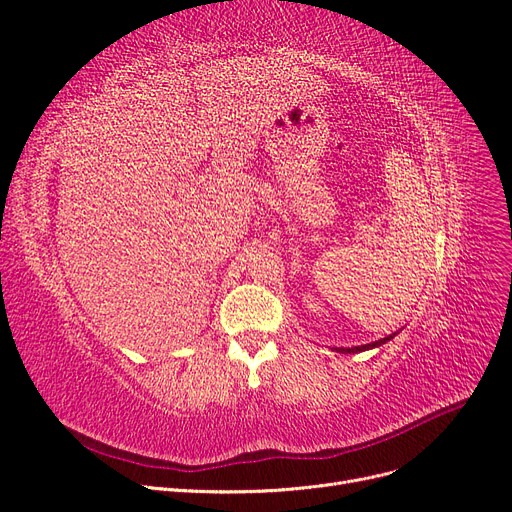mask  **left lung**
I'll list each match as a JSON object with an SVG mask.
<instances>
[{"mask_svg":"<svg viewBox=\"0 0 512 512\" xmlns=\"http://www.w3.org/2000/svg\"><path fill=\"white\" fill-rule=\"evenodd\" d=\"M397 333H393V335H388V337H384V339H380V341H374V343H370V345H362V347H341V349H337L339 353H357V351H366V349H374V347H380V345H384L386 341H390L393 339Z\"/></svg>","mask_w":512,"mask_h":512,"instance_id":"left-lung-1","label":"left lung"}]
</instances>
